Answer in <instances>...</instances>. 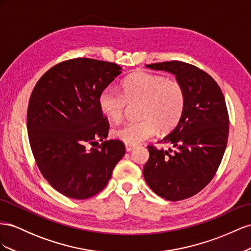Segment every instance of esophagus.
I'll use <instances>...</instances> for the list:
<instances>
[{
    "label": "esophagus",
    "instance_id": "34e87169",
    "mask_svg": "<svg viewBox=\"0 0 251 251\" xmlns=\"http://www.w3.org/2000/svg\"><path fill=\"white\" fill-rule=\"evenodd\" d=\"M125 148H126V151H131L132 149H134L135 148V146L134 145H132V144H125Z\"/></svg>",
    "mask_w": 251,
    "mask_h": 251
}]
</instances>
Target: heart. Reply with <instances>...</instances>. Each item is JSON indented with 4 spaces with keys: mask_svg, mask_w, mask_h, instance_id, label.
Listing matches in <instances>:
<instances>
[{
    "mask_svg": "<svg viewBox=\"0 0 251 251\" xmlns=\"http://www.w3.org/2000/svg\"><path fill=\"white\" fill-rule=\"evenodd\" d=\"M137 102L141 103V120L126 122L111 132L113 138L132 145L152 137L157 129L169 131L176 127L185 108V91L175 80L141 71L125 78L122 94L107 87L99 96L100 109L113 122L123 117L127 103Z\"/></svg>",
    "mask_w": 251,
    "mask_h": 251,
    "instance_id": "b5f03b06",
    "label": "heart"
}]
</instances>
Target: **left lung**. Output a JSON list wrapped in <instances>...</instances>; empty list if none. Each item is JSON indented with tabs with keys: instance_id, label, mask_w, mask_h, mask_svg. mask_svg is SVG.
I'll list each match as a JSON object with an SVG mask.
<instances>
[{
	"instance_id": "1",
	"label": "left lung",
	"mask_w": 251,
	"mask_h": 251,
	"mask_svg": "<svg viewBox=\"0 0 251 251\" xmlns=\"http://www.w3.org/2000/svg\"><path fill=\"white\" fill-rule=\"evenodd\" d=\"M176 75L185 91V108L175 129L161 143L175 150L147 146L143 176L154 193L168 201L197 195L216 175L229 132L225 98L213 78L190 64L171 61L146 65Z\"/></svg>"
}]
</instances>
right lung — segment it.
<instances>
[{
    "mask_svg": "<svg viewBox=\"0 0 251 251\" xmlns=\"http://www.w3.org/2000/svg\"><path fill=\"white\" fill-rule=\"evenodd\" d=\"M121 74L116 63L77 58L50 68L32 90L27 130L33 156L48 183L70 199L103 190L125 154L119 140L86 148L108 135L99 96Z\"/></svg>",
    "mask_w": 251,
    "mask_h": 251,
    "instance_id": "add662e5",
    "label": "right lung"
}]
</instances>
